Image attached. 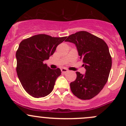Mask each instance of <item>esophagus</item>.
<instances>
[{
    "instance_id": "obj_1",
    "label": "esophagus",
    "mask_w": 126,
    "mask_h": 126,
    "mask_svg": "<svg viewBox=\"0 0 126 126\" xmlns=\"http://www.w3.org/2000/svg\"><path fill=\"white\" fill-rule=\"evenodd\" d=\"M61 72H62V73H67V72H68V70L66 69V68H63L61 69Z\"/></svg>"
}]
</instances>
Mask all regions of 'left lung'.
Here are the masks:
<instances>
[{
	"label": "left lung",
	"mask_w": 126,
	"mask_h": 126,
	"mask_svg": "<svg viewBox=\"0 0 126 126\" xmlns=\"http://www.w3.org/2000/svg\"><path fill=\"white\" fill-rule=\"evenodd\" d=\"M65 41L75 45L86 69L84 75L76 72L77 78L70 84L71 91L82 100L92 99L108 81L112 64L108 46L102 39L86 31L70 35Z\"/></svg>",
	"instance_id": "left-lung-1"
}]
</instances>
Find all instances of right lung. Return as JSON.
<instances>
[{
  "instance_id": "add662e5",
  "label": "right lung",
  "mask_w": 126,
  "mask_h": 126,
  "mask_svg": "<svg viewBox=\"0 0 126 126\" xmlns=\"http://www.w3.org/2000/svg\"><path fill=\"white\" fill-rule=\"evenodd\" d=\"M67 37L38 34L23 40L16 53V72L24 89L35 98L50 94L61 74L60 68L51 69L44 61L49 59Z\"/></svg>"
}]
</instances>
